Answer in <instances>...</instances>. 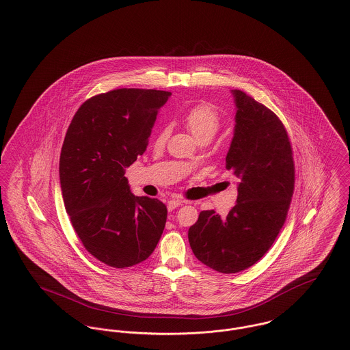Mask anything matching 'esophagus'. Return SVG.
Listing matches in <instances>:
<instances>
[{"label":"esophagus","instance_id":"1","mask_svg":"<svg viewBox=\"0 0 350 350\" xmlns=\"http://www.w3.org/2000/svg\"><path fill=\"white\" fill-rule=\"evenodd\" d=\"M180 205H183V201H178V200H170V201L167 202V210H169V211H173L176 207H178Z\"/></svg>","mask_w":350,"mask_h":350}]
</instances>
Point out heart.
Wrapping results in <instances>:
<instances>
[{
	"instance_id": "b5f03b06",
	"label": "heart",
	"mask_w": 350,
	"mask_h": 350,
	"mask_svg": "<svg viewBox=\"0 0 350 350\" xmlns=\"http://www.w3.org/2000/svg\"><path fill=\"white\" fill-rule=\"evenodd\" d=\"M184 124L197 143L201 140H211L221 128V120L217 111L206 104L196 105L189 109L184 116ZM167 135L169 131L163 128L157 135V144H164ZM187 165H190V163H187Z\"/></svg>"
}]
</instances>
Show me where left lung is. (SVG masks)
<instances>
[{"instance_id":"obj_1","label":"left lung","mask_w":350,"mask_h":350,"mask_svg":"<svg viewBox=\"0 0 350 350\" xmlns=\"http://www.w3.org/2000/svg\"><path fill=\"white\" fill-rule=\"evenodd\" d=\"M234 136L226 167L238 178L237 204L226 217L201 211L187 238L196 258L222 273L255 265L284 225L295 166L287 132L278 116L243 91L231 90Z\"/></svg>"}]
</instances>
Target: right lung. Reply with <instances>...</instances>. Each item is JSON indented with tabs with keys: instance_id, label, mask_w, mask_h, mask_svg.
I'll return each mask as SVG.
<instances>
[{
	"instance_id": "1",
	"label": "right lung",
	"mask_w": 350,
	"mask_h": 350,
	"mask_svg": "<svg viewBox=\"0 0 350 350\" xmlns=\"http://www.w3.org/2000/svg\"><path fill=\"white\" fill-rule=\"evenodd\" d=\"M172 94L120 88L88 99L70 124L59 159L66 211L85 250L104 265L132 267L157 246L166 206L131 191L125 167L146 150Z\"/></svg>"
}]
</instances>
